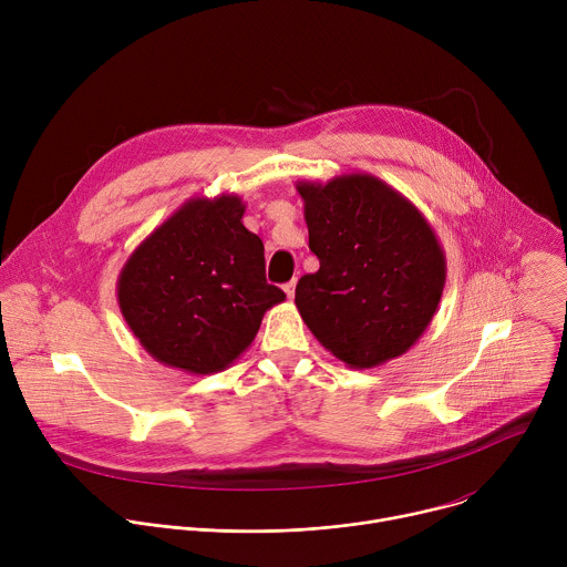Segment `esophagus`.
<instances>
[{
    "label": "esophagus",
    "instance_id": "1",
    "mask_svg": "<svg viewBox=\"0 0 567 567\" xmlns=\"http://www.w3.org/2000/svg\"><path fill=\"white\" fill-rule=\"evenodd\" d=\"M285 293H287V298H293V293H296V280H291V282L285 285Z\"/></svg>",
    "mask_w": 567,
    "mask_h": 567
}]
</instances>
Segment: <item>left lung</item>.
Returning a JSON list of instances; mask_svg holds the SVG:
<instances>
[{
    "label": "left lung",
    "instance_id": "1",
    "mask_svg": "<svg viewBox=\"0 0 567 567\" xmlns=\"http://www.w3.org/2000/svg\"><path fill=\"white\" fill-rule=\"evenodd\" d=\"M309 249L320 262L296 285L305 326L350 368L409 352L433 320L446 258L426 217L385 182L352 173L298 182Z\"/></svg>",
    "mask_w": 567,
    "mask_h": 567
}]
</instances>
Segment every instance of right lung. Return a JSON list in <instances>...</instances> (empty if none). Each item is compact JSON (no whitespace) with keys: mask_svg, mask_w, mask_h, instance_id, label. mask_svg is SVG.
Masks as SVG:
<instances>
[{"mask_svg":"<svg viewBox=\"0 0 567 567\" xmlns=\"http://www.w3.org/2000/svg\"><path fill=\"white\" fill-rule=\"evenodd\" d=\"M237 195L193 197L156 226L118 274L121 313L145 352L190 374L226 370L285 291L265 276V245Z\"/></svg>","mask_w":567,"mask_h":567,"instance_id":"right-lung-1","label":"right lung"}]
</instances>
